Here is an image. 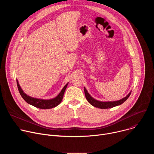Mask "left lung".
Returning a JSON list of instances; mask_svg holds the SVG:
<instances>
[{"mask_svg":"<svg viewBox=\"0 0 154 154\" xmlns=\"http://www.w3.org/2000/svg\"><path fill=\"white\" fill-rule=\"evenodd\" d=\"M84 91H85V94L86 99H87L88 102L91 105L94 106V107L101 108V109H106V108H110L115 107L118 105H120L121 104L123 103L130 96L131 92L129 93L128 94H127L125 97L122 98V99H120L119 100L116 101H107V102H102V101H99L97 100H96L94 99L89 93L87 91L86 89L85 88V87H84Z\"/></svg>","mask_w":154,"mask_h":154,"instance_id":"1","label":"left lung"}]
</instances>
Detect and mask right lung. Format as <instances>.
Returning a JSON list of instances; mask_svg holds the SVG:
<instances>
[{"label": "right lung", "mask_w": 154, "mask_h": 154, "mask_svg": "<svg viewBox=\"0 0 154 154\" xmlns=\"http://www.w3.org/2000/svg\"><path fill=\"white\" fill-rule=\"evenodd\" d=\"M16 82L18 90L22 97H23L24 99V100L29 104L41 109L52 108L59 105L63 99L64 91L66 89V87L68 84V83L66 84V85L63 87V88L61 90V91L57 97L51 99H41L38 98H34L27 95L26 93H24L23 90H22L17 80H16Z\"/></svg>", "instance_id": "1"}]
</instances>
